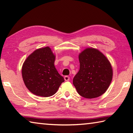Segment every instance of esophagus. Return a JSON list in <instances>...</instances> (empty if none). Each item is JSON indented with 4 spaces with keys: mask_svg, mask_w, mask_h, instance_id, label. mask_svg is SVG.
<instances>
[{
    "mask_svg": "<svg viewBox=\"0 0 133 133\" xmlns=\"http://www.w3.org/2000/svg\"><path fill=\"white\" fill-rule=\"evenodd\" d=\"M64 80H65V81H69V80H70V77H69L68 76H64Z\"/></svg>",
    "mask_w": 133,
    "mask_h": 133,
    "instance_id": "34e87169",
    "label": "esophagus"
}]
</instances>
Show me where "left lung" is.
Returning <instances> with one entry per match:
<instances>
[{
	"mask_svg": "<svg viewBox=\"0 0 133 133\" xmlns=\"http://www.w3.org/2000/svg\"><path fill=\"white\" fill-rule=\"evenodd\" d=\"M80 70L73 80L77 93L86 98L98 97L109 88L112 69L108 58L98 49L88 48L78 55Z\"/></svg>",
	"mask_w": 133,
	"mask_h": 133,
	"instance_id": "obj_1",
	"label": "left lung"
}]
</instances>
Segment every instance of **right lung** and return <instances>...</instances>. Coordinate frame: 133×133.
I'll use <instances>...</instances> for the list:
<instances>
[{
	"label": "right lung",
	"mask_w": 133,
	"mask_h": 133,
	"mask_svg": "<svg viewBox=\"0 0 133 133\" xmlns=\"http://www.w3.org/2000/svg\"><path fill=\"white\" fill-rule=\"evenodd\" d=\"M55 58L48 46L36 49L27 57L22 66V75L24 84L31 93L50 97L64 82L55 66Z\"/></svg>",
	"instance_id": "obj_1"
}]
</instances>
